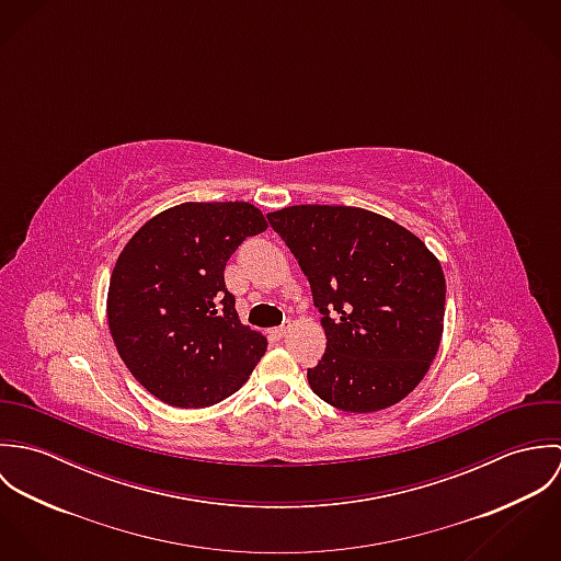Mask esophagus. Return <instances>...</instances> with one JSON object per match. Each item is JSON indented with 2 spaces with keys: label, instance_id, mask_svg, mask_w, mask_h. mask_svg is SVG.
<instances>
[{
  "label": "esophagus",
  "instance_id": "1",
  "mask_svg": "<svg viewBox=\"0 0 561 561\" xmlns=\"http://www.w3.org/2000/svg\"><path fill=\"white\" fill-rule=\"evenodd\" d=\"M287 334V325H280V328H272V336L274 339H283Z\"/></svg>",
  "mask_w": 561,
  "mask_h": 561
}]
</instances>
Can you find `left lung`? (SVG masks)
I'll return each instance as SVG.
<instances>
[{
	"label": "left lung",
	"mask_w": 561,
	"mask_h": 561,
	"mask_svg": "<svg viewBox=\"0 0 561 561\" xmlns=\"http://www.w3.org/2000/svg\"><path fill=\"white\" fill-rule=\"evenodd\" d=\"M307 274L325 352L307 378L343 412L396 405L427 374L443 336L445 274L398 222L360 207L294 205L267 214Z\"/></svg>",
	"instance_id": "left-lung-1"
}]
</instances>
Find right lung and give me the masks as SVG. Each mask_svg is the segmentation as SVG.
<instances>
[{
    "instance_id": "add662e5",
    "label": "right lung",
    "mask_w": 561,
    "mask_h": 561,
    "mask_svg": "<svg viewBox=\"0 0 561 561\" xmlns=\"http://www.w3.org/2000/svg\"><path fill=\"white\" fill-rule=\"evenodd\" d=\"M263 214L243 201L181 203L125 243L107 289V323L134 378L174 408L233 396L267 350L243 325L225 267L241 241L263 233Z\"/></svg>"
}]
</instances>
